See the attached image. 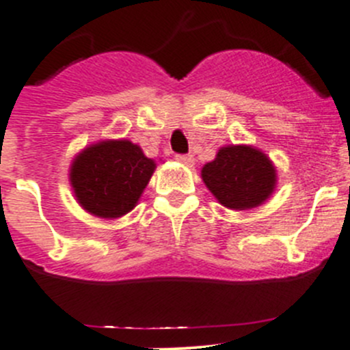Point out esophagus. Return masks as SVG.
Wrapping results in <instances>:
<instances>
[{"instance_id":"34e87169","label":"esophagus","mask_w":350,"mask_h":350,"mask_svg":"<svg viewBox=\"0 0 350 350\" xmlns=\"http://www.w3.org/2000/svg\"><path fill=\"white\" fill-rule=\"evenodd\" d=\"M176 160L181 163H185V165H193V155H176Z\"/></svg>"}]
</instances>
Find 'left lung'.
Here are the masks:
<instances>
[{
    "label": "left lung",
    "mask_w": 350,
    "mask_h": 350,
    "mask_svg": "<svg viewBox=\"0 0 350 350\" xmlns=\"http://www.w3.org/2000/svg\"><path fill=\"white\" fill-rule=\"evenodd\" d=\"M202 179L211 193L228 209L258 207L275 188V167L269 157L253 146L219 148L216 159L202 167Z\"/></svg>",
    "instance_id": "8db88e82"
}]
</instances>
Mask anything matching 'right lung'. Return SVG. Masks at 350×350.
Listing matches in <instances>:
<instances>
[{"instance_id":"add662e5","label":"right lung","mask_w":350,"mask_h":350,"mask_svg":"<svg viewBox=\"0 0 350 350\" xmlns=\"http://www.w3.org/2000/svg\"><path fill=\"white\" fill-rule=\"evenodd\" d=\"M155 167L157 163L131 141H100L78 153L69 181L87 213L120 218L136 207Z\"/></svg>"}]
</instances>
